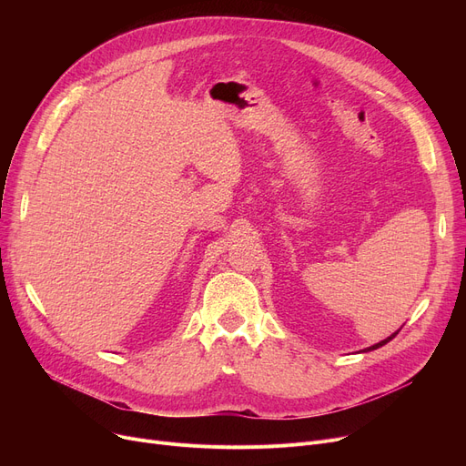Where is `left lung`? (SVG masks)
Returning <instances> with one entry per match:
<instances>
[{"label": "left lung", "mask_w": 466, "mask_h": 466, "mask_svg": "<svg viewBox=\"0 0 466 466\" xmlns=\"http://www.w3.org/2000/svg\"><path fill=\"white\" fill-rule=\"evenodd\" d=\"M397 334H399V330H397V332H395V334H390V336H389V338H387V339H381V341H380V344H376V346H372V348H369V350H366V351H372V350H378V348H381V346H385V344H387V341H390V339H393V338H395V336H397Z\"/></svg>", "instance_id": "obj_1"}]
</instances>
